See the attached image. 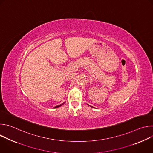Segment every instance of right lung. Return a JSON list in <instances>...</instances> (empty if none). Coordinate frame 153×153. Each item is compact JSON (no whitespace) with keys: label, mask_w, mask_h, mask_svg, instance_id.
<instances>
[{"label":"right lung","mask_w":153,"mask_h":153,"mask_svg":"<svg viewBox=\"0 0 153 153\" xmlns=\"http://www.w3.org/2000/svg\"><path fill=\"white\" fill-rule=\"evenodd\" d=\"M63 104H64V103H62V104H60V105H57V106H55L54 107V108H58V107H60V106H62Z\"/></svg>","instance_id":"add662e5"}]
</instances>
